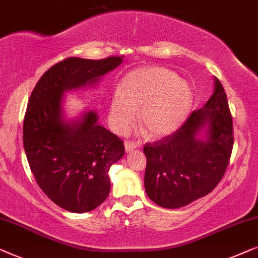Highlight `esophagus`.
Returning <instances> with one entry per match:
<instances>
[{"instance_id":"esophagus-1","label":"esophagus","mask_w":258,"mask_h":258,"mask_svg":"<svg viewBox=\"0 0 258 258\" xmlns=\"http://www.w3.org/2000/svg\"><path fill=\"white\" fill-rule=\"evenodd\" d=\"M138 147H139V146H138L137 144L132 143V141H126V143H125V151L127 152V153H130V152H133Z\"/></svg>"}]
</instances>
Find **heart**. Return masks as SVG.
I'll return each mask as SVG.
<instances>
[{
    "mask_svg": "<svg viewBox=\"0 0 258 258\" xmlns=\"http://www.w3.org/2000/svg\"><path fill=\"white\" fill-rule=\"evenodd\" d=\"M193 105V91L175 72L161 67L139 68L122 77L108 108L114 132L125 133L136 119L151 137L175 132L186 121Z\"/></svg>",
    "mask_w": 258,
    "mask_h": 258,
    "instance_id": "obj_1",
    "label": "heart"
}]
</instances>
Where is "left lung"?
Instances as JSON below:
<instances>
[{
  "label": "left lung",
  "instance_id": "obj_1",
  "mask_svg": "<svg viewBox=\"0 0 258 258\" xmlns=\"http://www.w3.org/2000/svg\"><path fill=\"white\" fill-rule=\"evenodd\" d=\"M233 145V118L223 86L215 77L214 92L205 106L194 111L176 132L144 146L148 198L175 209L206 197L226 173Z\"/></svg>",
  "mask_w": 258,
  "mask_h": 258
}]
</instances>
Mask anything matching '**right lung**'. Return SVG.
Returning a JSON list of instances; mask_svg holds the SVG:
<instances>
[{"label": "right lung", "mask_w": 258, "mask_h": 258, "mask_svg": "<svg viewBox=\"0 0 258 258\" xmlns=\"http://www.w3.org/2000/svg\"><path fill=\"white\" fill-rule=\"evenodd\" d=\"M124 57L93 60L70 57L49 69L36 84L23 122V145L38 186L68 212H91L110 194L111 166L124 157V143L84 111L76 120L64 117V96L93 86Z\"/></svg>", "instance_id": "obj_1"}]
</instances>
